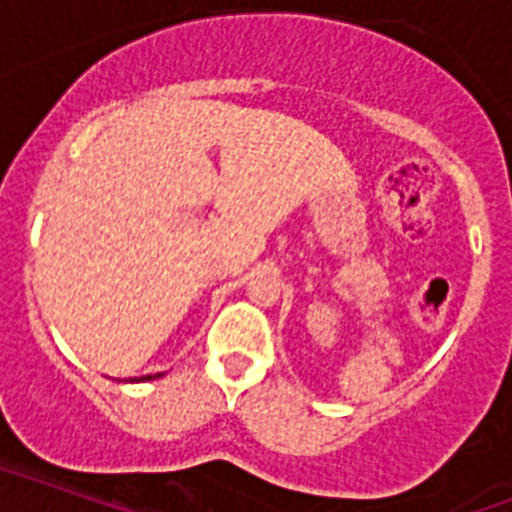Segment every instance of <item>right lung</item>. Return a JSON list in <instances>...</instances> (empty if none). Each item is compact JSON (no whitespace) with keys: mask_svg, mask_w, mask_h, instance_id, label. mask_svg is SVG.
<instances>
[{"mask_svg":"<svg viewBox=\"0 0 512 512\" xmlns=\"http://www.w3.org/2000/svg\"><path fill=\"white\" fill-rule=\"evenodd\" d=\"M153 377H161V375H145V377H135V380L137 382H140V380H153Z\"/></svg>","mask_w":512,"mask_h":512,"instance_id":"right-lung-1","label":"right lung"}]
</instances>
